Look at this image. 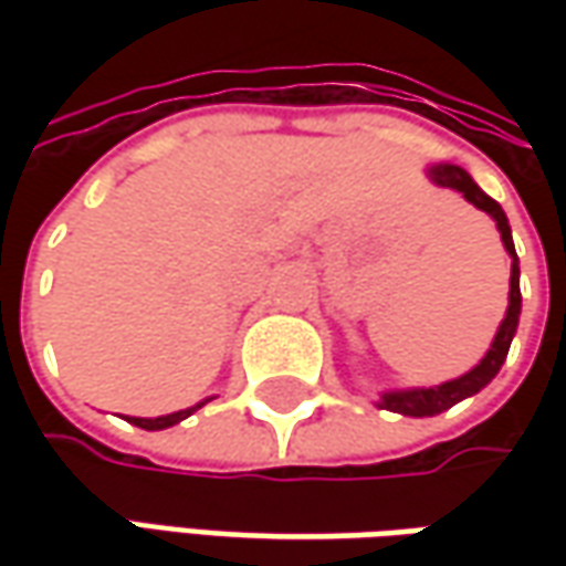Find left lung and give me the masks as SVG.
<instances>
[{"label":"left lung","instance_id":"left-lung-1","mask_svg":"<svg viewBox=\"0 0 566 566\" xmlns=\"http://www.w3.org/2000/svg\"><path fill=\"white\" fill-rule=\"evenodd\" d=\"M428 179L434 186L441 188H457L463 191L469 205H475L479 210H485L491 220L497 223V232H501V242L504 249L513 258L511 264V305H507V315L501 321L497 334L491 339V349L485 353V359L479 361L472 371L460 375V378L444 380L438 387H412V390H387L380 397V409H390V412H400V416H416V419H424V416H438L444 412L450 406H457L460 400H467L472 394H479L485 384H491V378L501 371V365L507 359V349H511V339L516 334V324H520V305H523V295H520V261H516V249H513V235H511V223H507V213L501 210V205L489 198L482 188L472 182L463 166L453 164H438L428 169Z\"/></svg>","mask_w":566,"mask_h":566}]
</instances>
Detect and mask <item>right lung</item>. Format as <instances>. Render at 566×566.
I'll use <instances>...</instances> for the list:
<instances>
[{
	"mask_svg": "<svg viewBox=\"0 0 566 566\" xmlns=\"http://www.w3.org/2000/svg\"><path fill=\"white\" fill-rule=\"evenodd\" d=\"M205 402H198V406H188V409H179V412H169V416H157V419H132V416H128V422L138 424V428H147V431H160V428H169V424L188 419V416H191L195 409H201Z\"/></svg>",
	"mask_w": 566,
	"mask_h": 566,
	"instance_id": "add662e5",
	"label": "right lung"
}]
</instances>
